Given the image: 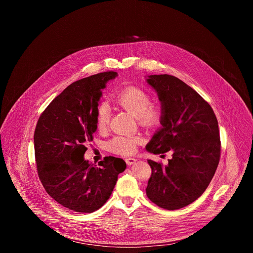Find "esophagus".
<instances>
[{
	"instance_id": "34e87169",
	"label": "esophagus",
	"mask_w": 253,
	"mask_h": 253,
	"mask_svg": "<svg viewBox=\"0 0 253 253\" xmlns=\"http://www.w3.org/2000/svg\"><path fill=\"white\" fill-rule=\"evenodd\" d=\"M125 161H126V163H127V165H133L136 161H137V159L136 158H126L125 159Z\"/></svg>"
}]
</instances>
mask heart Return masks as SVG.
I'll list each match as a JSON object with an SVG mask.
<instances>
[{
    "instance_id": "1",
    "label": "heart",
    "mask_w": 253,
    "mask_h": 253,
    "mask_svg": "<svg viewBox=\"0 0 253 253\" xmlns=\"http://www.w3.org/2000/svg\"><path fill=\"white\" fill-rule=\"evenodd\" d=\"M116 102L132 116L138 119L140 124L154 127L161 121V110L158 106L151 104L150 96L136 87H128L116 97ZM110 120V109L108 105L101 104L97 108L96 125L100 131L107 128ZM140 138L136 136H116L108 142V148L113 153L130 155L136 151Z\"/></svg>"
}]
</instances>
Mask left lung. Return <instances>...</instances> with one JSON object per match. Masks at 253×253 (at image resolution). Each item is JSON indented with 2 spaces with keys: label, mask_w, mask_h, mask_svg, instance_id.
Wrapping results in <instances>:
<instances>
[{
  "label": "left lung",
  "mask_w": 253,
  "mask_h": 253,
  "mask_svg": "<svg viewBox=\"0 0 253 253\" xmlns=\"http://www.w3.org/2000/svg\"><path fill=\"white\" fill-rule=\"evenodd\" d=\"M146 78L158 95L162 114L161 127L146 150L173 153L165 166L147 160L152 174L146 194L161 208L180 209L202 195L218 166V122L210 105L183 81L167 74Z\"/></svg>",
  "instance_id": "left-lung-1"
}]
</instances>
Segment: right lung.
I'll return each mask as SVG.
<instances>
[{
  "label": "right lung",
  "instance_id": "right-lung-1",
  "mask_svg": "<svg viewBox=\"0 0 253 253\" xmlns=\"http://www.w3.org/2000/svg\"><path fill=\"white\" fill-rule=\"evenodd\" d=\"M118 76L104 72L69 85L40 116L34 134L38 175L47 193L70 210L91 213L109 199L121 158L105 157L99 166L84 158L97 130L96 112L106 84Z\"/></svg>",
  "mask_w": 253,
  "mask_h": 253
}]
</instances>
